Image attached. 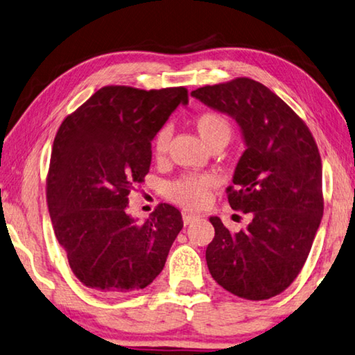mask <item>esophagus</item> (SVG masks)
<instances>
[{"mask_svg": "<svg viewBox=\"0 0 355 355\" xmlns=\"http://www.w3.org/2000/svg\"><path fill=\"white\" fill-rule=\"evenodd\" d=\"M197 218H198V216H196V214H188V212H183V223L184 225H189L192 222H196Z\"/></svg>", "mask_w": 355, "mask_h": 355, "instance_id": "esophagus-1", "label": "esophagus"}]
</instances>
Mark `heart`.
Instances as JSON below:
<instances>
[{"label": "heart", "instance_id": "1", "mask_svg": "<svg viewBox=\"0 0 355 355\" xmlns=\"http://www.w3.org/2000/svg\"><path fill=\"white\" fill-rule=\"evenodd\" d=\"M196 128L200 138L208 147L222 141L228 143L233 132L230 121L217 112L200 113L196 119ZM169 141L171 130L167 127L161 128L153 139V155L157 159L166 157ZM212 184H214V178L209 175H184L167 186L166 194L173 203L186 209H200L209 203Z\"/></svg>", "mask_w": 355, "mask_h": 355}]
</instances>
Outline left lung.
Here are the masks:
<instances>
[{"label": "left lung", "instance_id": "1", "mask_svg": "<svg viewBox=\"0 0 355 355\" xmlns=\"http://www.w3.org/2000/svg\"><path fill=\"white\" fill-rule=\"evenodd\" d=\"M191 96L233 118L245 144L228 202L251 222L231 233L220 218H209L216 230L206 248L209 273L230 293L268 300L301 272L323 217L318 147L292 108L259 82L241 77Z\"/></svg>", "mask_w": 355, "mask_h": 355}]
</instances>
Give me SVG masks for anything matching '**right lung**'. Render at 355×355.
<instances>
[{
    "mask_svg": "<svg viewBox=\"0 0 355 355\" xmlns=\"http://www.w3.org/2000/svg\"><path fill=\"white\" fill-rule=\"evenodd\" d=\"M188 89L104 87L62 122L48 173L57 241L82 284L110 296L152 284L183 228L161 203L144 222L128 214V194L150 169L152 139Z\"/></svg>",
    "mask_w": 355,
    "mask_h": 355,
    "instance_id": "add662e5",
    "label": "right lung"
}]
</instances>
